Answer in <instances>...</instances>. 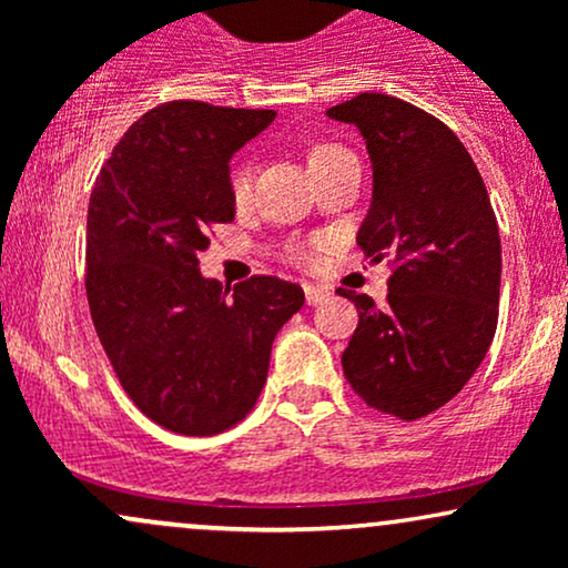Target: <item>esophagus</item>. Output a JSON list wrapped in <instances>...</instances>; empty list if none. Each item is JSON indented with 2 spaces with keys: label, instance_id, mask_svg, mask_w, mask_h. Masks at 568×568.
Listing matches in <instances>:
<instances>
[{
  "label": "esophagus",
  "instance_id": "esophagus-1",
  "mask_svg": "<svg viewBox=\"0 0 568 568\" xmlns=\"http://www.w3.org/2000/svg\"><path fill=\"white\" fill-rule=\"evenodd\" d=\"M304 296H306V304L315 306V304H323L325 298L331 296V291L323 288V285H310V283H306L304 285Z\"/></svg>",
  "mask_w": 568,
  "mask_h": 568
}]
</instances>
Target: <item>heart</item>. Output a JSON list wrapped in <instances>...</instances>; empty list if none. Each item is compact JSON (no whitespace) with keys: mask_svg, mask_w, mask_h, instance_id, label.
<instances>
[{"mask_svg":"<svg viewBox=\"0 0 568 568\" xmlns=\"http://www.w3.org/2000/svg\"><path fill=\"white\" fill-rule=\"evenodd\" d=\"M347 152L344 146L338 143H315L306 154V162H310V171L315 165H323V162L334 160L336 154ZM251 184H253V171L247 162H237V165L230 171V194L237 205H243L251 197ZM288 258L296 264H312L315 262V245H291L288 247Z\"/></svg>","mask_w":568,"mask_h":568,"instance_id":"b5f03b06","label":"heart"}]
</instances>
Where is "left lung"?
<instances>
[{
    "instance_id": "1",
    "label": "left lung",
    "mask_w": 568,
    "mask_h": 568,
    "mask_svg": "<svg viewBox=\"0 0 568 568\" xmlns=\"http://www.w3.org/2000/svg\"><path fill=\"white\" fill-rule=\"evenodd\" d=\"M366 139L374 200L357 232L371 262L387 258V304L338 288L357 306L342 355L366 406L414 422L446 406L491 347L501 245L491 200L465 143L400 98L361 93L328 109Z\"/></svg>"
}]
</instances>
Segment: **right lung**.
Listing matches in <instances>:
<instances>
[{"label": "right lung", "instance_id": "add662e5", "mask_svg": "<svg viewBox=\"0 0 568 568\" xmlns=\"http://www.w3.org/2000/svg\"><path fill=\"white\" fill-rule=\"evenodd\" d=\"M272 109L168 101L133 122L88 207L84 291L130 400L179 435H219L262 395L277 331L304 291L253 275L230 291L200 275L216 224L234 221L230 158Z\"/></svg>", "mask_w": 568, "mask_h": 568}]
</instances>
